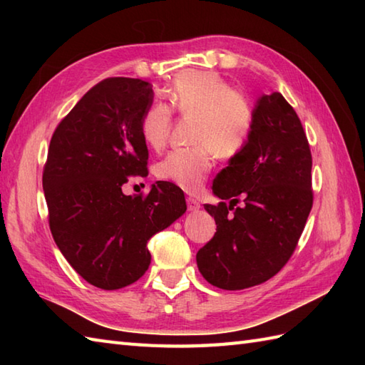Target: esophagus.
<instances>
[{
    "label": "esophagus",
    "mask_w": 365,
    "mask_h": 365,
    "mask_svg": "<svg viewBox=\"0 0 365 365\" xmlns=\"http://www.w3.org/2000/svg\"><path fill=\"white\" fill-rule=\"evenodd\" d=\"M187 205H188V210L190 212H196L200 208V204L197 202V200L195 197H187Z\"/></svg>",
    "instance_id": "esophagus-1"
}]
</instances>
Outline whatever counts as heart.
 I'll list each match as a JSON object with an SVG mask.
<instances>
[{
    "label": "heart",
    "mask_w": 365,
    "mask_h": 365,
    "mask_svg": "<svg viewBox=\"0 0 365 365\" xmlns=\"http://www.w3.org/2000/svg\"><path fill=\"white\" fill-rule=\"evenodd\" d=\"M166 98L168 105L155 103L143 114L141 136L150 149L161 150L169 139L173 113L195 120L191 141L196 145L170 152L158 163L157 175L196 192L210 174L215 153L230 160L245 150L254 128V106L218 73L200 71L178 73Z\"/></svg>",
    "instance_id": "heart-1"
}]
</instances>
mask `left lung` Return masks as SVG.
<instances>
[{"label":"left lung","mask_w":365,"mask_h":365,"mask_svg":"<svg viewBox=\"0 0 365 365\" xmlns=\"http://www.w3.org/2000/svg\"><path fill=\"white\" fill-rule=\"evenodd\" d=\"M245 150L216 175L205 204L213 238L196 254L207 282L243 290L277 274L298 245L314 204L312 155L298 114L279 92L262 96ZM242 200L244 205L237 207Z\"/></svg>","instance_id":"1"}]
</instances>
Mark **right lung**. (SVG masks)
<instances>
[{
	"mask_svg": "<svg viewBox=\"0 0 365 365\" xmlns=\"http://www.w3.org/2000/svg\"><path fill=\"white\" fill-rule=\"evenodd\" d=\"M152 100L147 81H100L59 122L46 155L42 185L54 243L103 290L136 282L150 265V237L187 212L174 183L157 182L145 196L122 192L128 177L149 174L141 119Z\"/></svg>",
	"mask_w": 365,
	"mask_h": 365,
	"instance_id": "1",
	"label": "right lung"
}]
</instances>
